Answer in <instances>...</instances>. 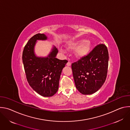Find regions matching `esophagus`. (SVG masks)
Listing matches in <instances>:
<instances>
[{"instance_id":"obj_1","label":"esophagus","mask_w":130,"mask_h":130,"mask_svg":"<svg viewBox=\"0 0 130 130\" xmlns=\"http://www.w3.org/2000/svg\"><path fill=\"white\" fill-rule=\"evenodd\" d=\"M71 63L68 61V62H67V63L66 65H67V66H71Z\"/></svg>"}]
</instances>
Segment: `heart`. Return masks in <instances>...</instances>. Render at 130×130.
<instances>
[{
    "label": "heart",
    "mask_w": 130,
    "mask_h": 130,
    "mask_svg": "<svg viewBox=\"0 0 130 130\" xmlns=\"http://www.w3.org/2000/svg\"><path fill=\"white\" fill-rule=\"evenodd\" d=\"M91 48V44L89 41L80 40L71 42L67 45V48L70 50H76L75 55L78 58L84 57L89 53Z\"/></svg>",
    "instance_id": "heart-1"
}]
</instances>
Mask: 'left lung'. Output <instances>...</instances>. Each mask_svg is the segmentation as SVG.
Here are the masks:
<instances>
[{
	"mask_svg": "<svg viewBox=\"0 0 130 130\" xmlns=\"http://www.w3.org/2000/svg\"><path fill=\"white\" fill-rule=\"evenodd\" d=\"M108 58L107 48L101 44L86 56L72 64L76 87L81 94H92L101 87L107 76Z\"/></svg>",
	"mask_w": 130,
	"mask_h": 130,
	"instance_id": "8db88e82",
	"label": "left lung"
}]
</instances>
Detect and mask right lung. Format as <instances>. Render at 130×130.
<instances>
[{
  "instance_id": "add662e5",
  "label": "right lung",
  "mask_w": 130,
  "mask_h": 130,
  "mask_svg": "<svg viewBox=\"0 0 130 130\" xmlns=\"http://www.w3.org/2000/svg\"><path fill=\"white\" fill-rule=\"evenodd\" d=\"M44 34L34 35L29 40L23 52V62L30 86L43 97H51L57 92L63 68L68 62L56 58L58 50L53 46L45 57L36 56L34 47L38 40L46 41Z\"/></svg>"
}]
</instances>
